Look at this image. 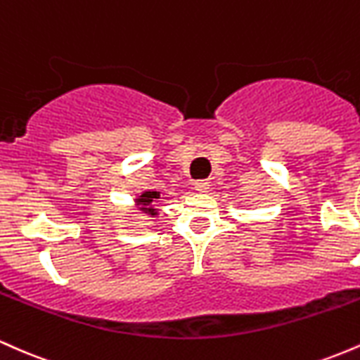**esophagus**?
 <instances>
[{
  "mask_svg": "<svg viewBox=\"0 0 360 360\" xmlns=\"http://www.w3.org/2000/svg\"><path fill=\"white\" fill-rule=\"evenodd\" d=\"M194 189H196L198 193H208L210 184L206 183V181H198V183H194Z\"/></svg>",
  "mask_w": 360,
  "mask_h": 360,
  "instance_id": "obj_1",
  "label": "esophagus"
}]
</instances>
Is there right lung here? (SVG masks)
Listing matches in <instances>:
<instances>
[{
	"instance_id": "add662e5",
	"label": "right lung",
	"mask_w": 360,
	"mask_h": 360,
	"mask_svg": "<svg viewBox=\"0 0 360 360\" xmlns=\"http://www.w3.org/2000/svg\"><path fill=\"white\" fill-rule=\"evenodd\" d=\"M160 198L159 191H143L140 196L135 200V206L140 213L148 214V217H155L159 213V210L155 208L157 200Z\"/></svg>"
}]
</instances>
